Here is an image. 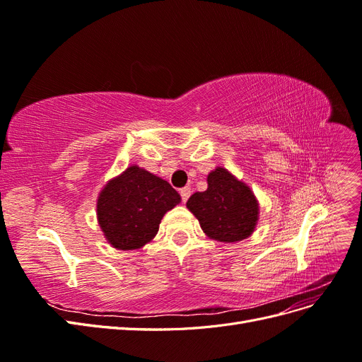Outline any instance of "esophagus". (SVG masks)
Here are the masks:
<instances>
[{
    "instance_id": "34e87169",
    "label": "esophagus",
    "mask_w": 362,
    "mask_h": 362,
    "mask_svg": "<svg viewBox=\"0 0 362 362\" xmlns=\"http://www.w3.org/2000/svg\"><path fill=\"white\" fill-rule=\"evenodd\" d=\"M180 194H181L182 202H187V199L190 198V194H192V189H190V187H182V189L180 190Z\"/></svg>"
}]
</instances>
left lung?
Here are the masks:
<instances>
[{
    "instance_id": "1",
    "label": "left lung",
    "mask_w": 362,
    "mask_h": 362,
    "mask_svg": "<svg viewBox=\"0 0 362 362\" xmlns=\"http://www.w3.org/2000/svg\"><path fill=\"white\" fill-rule=\"evenodd\" d=\"M206 184L205 192H196L187 201L189 211L198 218L205 235L237 243L254 234L259 204L249 185L222 166L208 173Z\"/></svg>"
}]
</instances>
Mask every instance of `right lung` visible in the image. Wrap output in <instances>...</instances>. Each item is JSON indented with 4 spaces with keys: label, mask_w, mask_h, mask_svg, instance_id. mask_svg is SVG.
<instances>
[{
    "label": "right lung",
    "mask_w": 362,
    "mask_h": 362,
    "mask_svg": "<svg viewBox=\"0 0 362 362\" xmlns=\"http://www.w3.org/2000/svg\"><path fill=\"white\" fill-rule=\"evenodd\" d=\"M180 202L168 181L131 164L98 194L96 217L108 245L134 250L157 235L163 216Z\"/></svg>",
    "instance_id": "right-lung-1"
}]
</instances>
